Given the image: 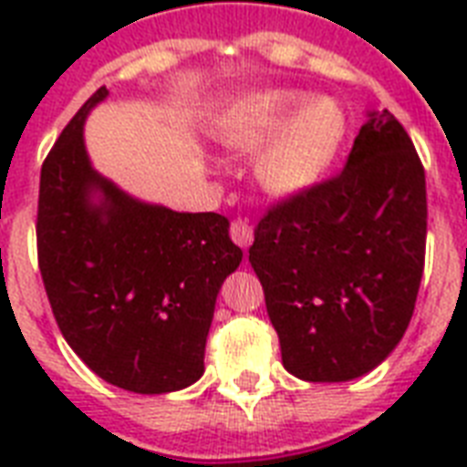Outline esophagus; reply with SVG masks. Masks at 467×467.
<instances>
[{"label":"esophagus","mask_w":467,"mask_h":467,"mask_svg":"<svg viewBox=\"0 0 467 467\" xmlns=\"http://www.w3.org/2000/svg\"><path fill=\"white\" fill-rule=\"evenodd\" d=\"M230 237H233L242 249H247L249 244H252V240H254V230H252V225H249L247 220L237 218L233 220V225H230Z\"/></svg>","instance_id":"34e87169"}]
</instances>
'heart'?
<instances>
[{"mask_svg":"<svg viewBox=\"0 0 467 467\" xmlns=\"http://www.w3.org/2000/svg\"><path fill=\"white\" fill-rule=\"evenodd\" d=\"M348 135L347 109L332 97L300 89H264L233 106L223 123L227 148L256 152V179L276 196L317 186Z\"/></svg>","mask_w":467,"mask_h":467,"instance_id":"b5f03b06","label":"heart"}]
</instances>
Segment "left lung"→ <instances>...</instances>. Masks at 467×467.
I'll use <instances>...</instances> for the list:
<instances>
[{
    "label": "left lung",
    "instance_id": "8db88e82",
    "mask_svg": "<svg viewBox=\"0 0 467 467\" xmlns=\"http://www.w3.org/2000/svg\"><path fill=\"white\" fill-rule=\"evenodd\" d=\"M427 249V182L410 135L370 111L341 174L271 208L249 262L284 368L344 383L390 356L412 319Z\"/></svg>",
    "mask_w": 467,
    "mask_h": 467
}]
</instances>
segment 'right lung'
Here are the masks:
<instances>
[{"instance_id": "1", "label": "right lung", "mask_w": 467, "mask_h": 467, "mask_svg": "<svg viewBox=\"0 0 467 467\" xmlns=\"http://www.w3.org/2000/svg\"><path fill=\"white\" fill-rule=\"evenodd\" d=\"M75 113L40 169L38 266L55 322L106 383L140 395L189 388L223 281L242 262L230 220L142 203L91 167Z\"/></svg>"}]
</instances>
